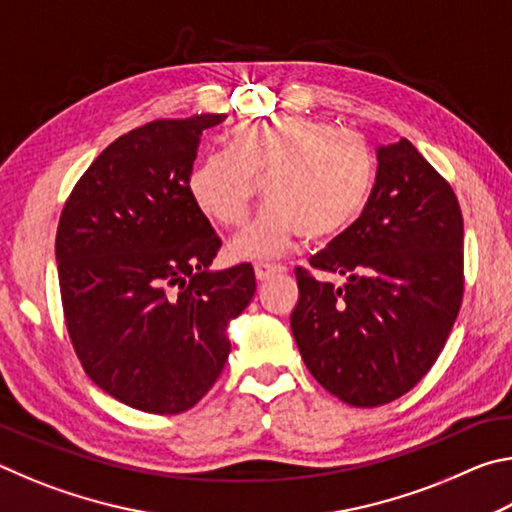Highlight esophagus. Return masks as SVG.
I'll use <instances>...</instances> for the list:
<instances>
[{
    "mask_svg": "<svg viewBox=\"0 0 512 512\" xmlns=\"http://www.w3.org/2000/svg\"><path fill=\"white\" fill-rule=\"evenodd\" d=\"M282 273H287V268H284L282 264H271V262H257L255 264V275H257L259 282L271 280V277L282 275Z\"/></svg>",
    "mask_w": 512,
    "mask_h": 512,
    "instance_id": "1",
    "label": "esophagus"
}]
</instances>
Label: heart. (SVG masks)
I'll use <instances>...</instances> for the list:
<instances>
[{
    "label": "heart",
    "instance_id": "obj_1",
    "mask_svg": "<svg viewBox=\"0 0 512 512\" xmlns=\"http://www.w3.org/2000/svg\"><path fill=\"white\" fill-rule=\"evenodd\" d=\"M262 183L268 203L232 244L244 257L275 255L302 235L323 241L359 219L375 183L366 137L307 117L248 121L230 133V151H212L189 173V194L223 228L246 221Z\"/></svg>",
    "mask_w": 512,
    "mask_h": 512
}]
</instances>
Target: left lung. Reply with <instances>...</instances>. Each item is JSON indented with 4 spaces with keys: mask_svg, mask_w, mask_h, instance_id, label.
I'll return each instance as SVG.
<instances>
[{
    "mask_svg": "<svg viewBox=\"0 0 512 512\" xmlns=\"http://www.w3.org/2000/svg\"><path fill=\"white\" fill-rule=\"evenodd\" d=\"M296 268L291 332L325 391L350 406L409 393L443 352L463 300V214L454 189L409 140L379 146L357 221Z\"/></svg>",
    "mask_w": 512,
    "mask_h": 512,
    "instance_id": "left-lung-1",
    "label": "left lung"
}]
</instances>
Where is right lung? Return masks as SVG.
Returning a JSON list of instances; mask_svg holds the SVG:
<instances>
[{"label":"right lung","instance_id":"right-lung-1","mask_svg":"<svg viewBox=\"0 0 512 512\" xmlns=\"http://www.w3.org/2000/svg\"><path fill=\"white\" fill-rule=\"evenodd\" d=\"M158 119L117 137L69 194L56 232L69 339L101 391L137 411L183 413L228 361V325L255 271H212L221 239L189 194L205 128Z\"/></svg>","mask_w":512,"mask_h":512}]
</instances>
